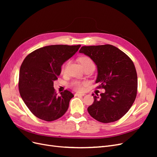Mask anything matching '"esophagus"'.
Here are the masks:
<instances>
[{
	"mask_svg": "<svg viewBox=\"0 0 157 157\" xmlns=\"http://www.w3.org/2000/svg\"><path fill=\"white\" fill-rule=\"evenodd\" d=\"M76 96H85V94H79V93H76L75 94Z\"/></svg>",
	"mask_w": 157,
	"mask_h": 157,
	"instance_id": "1",
	"label": "esophagus"
}]
</instances>
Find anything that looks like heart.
Masks as SVG:
<instances>
[{
    "label": "heart",
    "instance_id": "obj_1",
    "mask_svg": "<svg viewBox=\"0 0 157 157\" xmlns=\"http://www.w3.org/2000/svg\"><path fill=\"white\" fill-rule=\"evenodd\" d=\"M79 61H80V63H81V65H82L83 67H84L85 66H86L89 64L93 63L92 59L88 56L81 57V58H80ZM66 67H67V65H63L62 66V67H61V71H62L63 73L65 71ZM87 84H88V82L86 81H80V80H73V81H71L69 84V86L71 89L75 90V91L82 92L84 90V87L87 86Z\"/></svg>",
    "mask_w": 157,
    "mask_h": 157
}]
</instances>
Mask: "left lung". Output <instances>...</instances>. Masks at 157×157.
<instances>
[{"mask_svg":"<svg viewBox=\"0 0 157 157\" xmlns=\"http://www.w3.org/2000/svg\"><path fill=\"white\" fill-rule=\"evenodd\" d=\"M80 53L91 58L98 68L96 83L105 90L94 96L88 111L99 122L109 123L119 120L134 103L137 90V77L132 59L111 44L82 46Z\"/></svg>","mask_w":157,"mask_h":157,"instance_id":"obj_1","label":"left lung"}]
</instances>
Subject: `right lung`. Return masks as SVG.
<instances>
[{
  "label": "right lung",
  "instance_id": "obj_1",
  "mask_svg": "<svg viewBox=\"0 0 157 157\" xmlns=\"http://www.w3.org/2000/svg\"><path fill=\"white\" fill-rule=\"evenodd\" d=\"M80 45H50L31 52L23 60L19 75V90L27 107L37 118L53 121L67 111L74 96L68 90L58 96L54 81L64 62L77 52Z\"/></svg>",
  "mask_w": 157,
  "mask_h": 157
}]
</instances>
